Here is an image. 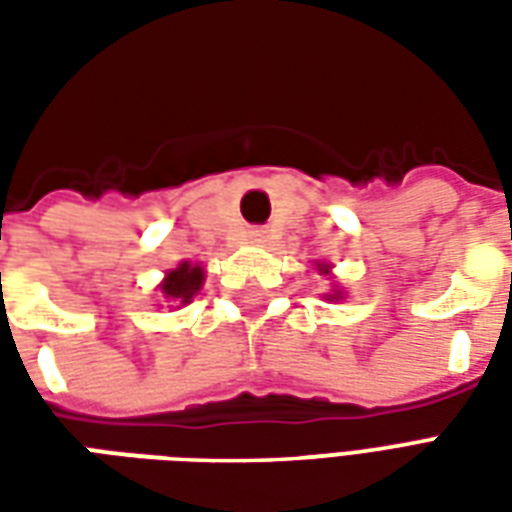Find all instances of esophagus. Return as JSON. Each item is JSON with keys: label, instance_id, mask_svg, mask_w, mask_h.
Returning <instances> with one entry per match:
<instances>
[{"label": "esophagus", "instance_id": "esophagus-1", "mask_svg": "<svg viewBox=\"0 0 512 512\" xmlns=\"http://www.w3.org/2000/svg\"><path fill=\"white\" fill-rule=\"evenodd\" d=\"M246 238H249V244H263L268 238V233L263 230V227H252L249 233H246Z\"/></svg>", "mask_w": 512, "mask_h": 512}]
</instances>
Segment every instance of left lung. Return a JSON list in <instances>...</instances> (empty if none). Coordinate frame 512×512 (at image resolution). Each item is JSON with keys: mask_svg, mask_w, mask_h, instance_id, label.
Here are the masks:
<instances>
[{"mask_svg": "<svg viewBox=\"0 0 512 512\" xmlns=\"http://www.w3.org/2000/svg\"><path fill=\"white\" fill-rule=\"evenodd\" d=\"M318 271H323V274H329V266H323V263H318ZM326 299H343V293H340V290H334V293H329V296H326Z\"/></svg>", "mask_w": 512, "mask_h": 512, "instance_id": "8db88e82", "label": "left lung"}]
</instances>
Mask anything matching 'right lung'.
<instances>
[{
    "instance_id": "add662e5",
    "label": "right lung",
    "mask_w": 512,
    "mask_h": 512,
    "mask_svg": "<svg viewBox=\"0 0 512 512\" xmlns=\"http://www.w3.org/2000/svg\"><path fill=\"white\" fill-rule=\"evenodd\" d=\"M202 279H205V271L202 266H191V263H180L178 268H172L164 282H161V293H164V299L175 301V304H189L202 288Z\"/></svg>"
}]
</instances>
